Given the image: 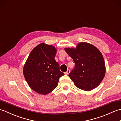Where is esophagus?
<instances>
[{
	"mask_svg": "<svg viewBox=\"0 0 121 121\" xmlns=\"http://www.w3.org/2000/svg\"><path fill=\"white\" fill-rule=\"evenodd\" d=\"M70 70H68L67 71L65 72V74H66V75H68V74L70 73Z\"/></svg>",
	"mask_w": 121,
	"mask_h": 121,
	"instance_id": "34e87169",
	"label": "esophagus"
}]
</instances>
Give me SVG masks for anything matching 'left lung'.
Masks as SVG:
<instances>
[{
    "label": "left lung",
    "mask_w": 121,
    "mask_h": 121,
    "mask_svg": "<svg viewBox=\"0 0 121 121\" xmlns=\"http://www.w3.org/2000/svg\"><path fill=\"white\" fill-rule=\"evenodd\" d=\"M65 50L75 63V67L69 74L75 85L86 91L98 86L106 73L104 59L100 51L87 43H79L75 49Z\"/></svg>",
    "instance_id": "1"
}]
</instances>
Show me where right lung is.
I'll return each instance as SVG.
<instances>
[{"mask_svg":"<svg viewBox=\"0 0 121 121\" xmlns=\"http://www.w3.org/2000/svg\"><path fill=\"white\" fill-rule=\"evenodd\" d=\"M52 46L42 43L30 53L23 68L24 78L33 91L47 95L57 86L59 78L65 75L60 70Z\"/></svg>","mask_w":121,"mask_h":121,"instance_id":"right-lung-1","label":"right lung"}]
</instances>
